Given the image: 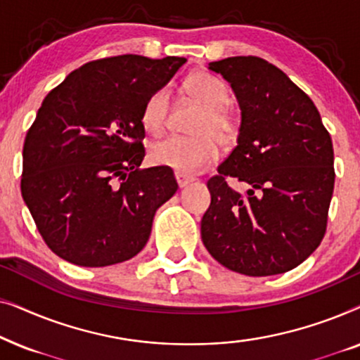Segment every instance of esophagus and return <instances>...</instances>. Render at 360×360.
<instances>
[{"instance_id":"34e87169","label":"esophagus","mask_w":360,"mask_h":360,"mask_svg":"<svg viewBox=\"0 0 360 360\" xmlns=\"http://www.w3.org/2000/svg\"><path fill=\"white\" fill-rule=\"evenodd\" d=\"M175 179H176V184H179L180 188H185L186 185H190L191 181L195 180L193 176H188V175H184V174H175Z\"/></svg>"}]
</instances>
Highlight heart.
<instances>
[{"mask_svg":"<svg viewBox=\"0 0 360 360\" xmlns=\"http://www.w3.org/2000/svg\"><path fill=\"white\" fill-rule=\"evenodd\" d=\"M188 98L201 106L191 137L172 136L157 142L150 149L152 164L175 170L176 174L193 175L218 157V144H231L239 132L238 117L229 110V90L223 80L208 72H196L184 83ZM169 111V91L160 88L152 93L142 108V124L150 134L164 131Z\"/></svg>","mask_w":360,"mask_h":360,"instance_id":"heart-1","label":"heart"}]
</instances>
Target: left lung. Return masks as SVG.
<instances>
[{
  "label": "left lung",
  "mask_w": 360,
  "mask_h": 360,
  "mask_svg": "<svg viewBox=\"0 0 360 360\" xmlns=\"http://www.w3.org/2000/svg\"><path fill=\"white\" fill-rule=\"evenodd\" d=\"M233 88L238 146L208 180L201 239L221 265L249 277L288 272L326 231L334 190L331 136L307 93L259 57L208 63ZM229 176L246 185L236 192Z\"/></svg>",
  "instance_id": "left-lung-1"
}]
</instances>
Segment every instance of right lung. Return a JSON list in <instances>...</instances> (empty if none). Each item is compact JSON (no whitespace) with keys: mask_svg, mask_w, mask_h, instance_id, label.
<instances>
[{"mask_svg":"<svg viewBox=\"0 0 360 360\" xmlns=\"http://www.w3.org/2000/svg\"><path fill=\"white\" fill-rule=\"evenodd\" d=\"M184 57L88 62L44 98L22 149L21 193L46 244L80 267L139 254L155 211L175 195L174 172L139 169L142 108Z\"/></svg>","mask_w":360,"mask_h":360,"instance_id":"obj_1","label":"right lung"}]
</instances>
